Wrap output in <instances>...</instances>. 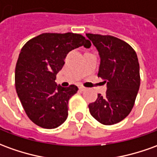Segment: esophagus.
<instances>
[{
    "instance_id": "esophagus-1",
    "label": "esophagus",
    "mask_w": 157,
    "mask_h": 157,
    "mask_svg": "<svg viewBox=\"0 0 157 157\" xmlns=\"http://www.w3.org/2000/svg\"><path fill=\"white\" fill-rule=\"evenodd\" d=\"M79 89L81 90V91H86V87H85V86H80V87H79Z\"/></svg>"
}]
</instances>
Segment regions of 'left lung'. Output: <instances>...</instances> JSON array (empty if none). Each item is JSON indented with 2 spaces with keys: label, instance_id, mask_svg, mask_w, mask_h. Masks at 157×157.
<instances>
[{
  "label": "left lung",
  "instance_id": "1",
  "mask_svg": "<svg viewBox=\"0 0 157 157\" xmlns=\"http://www.w3.org/2000/svg\"><path fill=\"white\" fill-rule=\"evenodd\" d=\"M100 55L98 76L107 83L105 96L98 94L88 105L91 115L104 125L120 122L131 112L140 86V63L134 49L112 36L86 34Z\"/></svg>",
  "mask_w": 157,
  "mask_h": 157
}]
</instances>
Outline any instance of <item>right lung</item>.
Listing matches in <instances>:
<instances>
[{"label": "right lung", "instance_id": "right-lung-1", "mask_svg": "<svg viewBox=\"0 0 157 157\" xmlns=\"http://www.w3.org/2000/svg\"><path fill=\"white\" fill-rule=\"evenodd\" d=\"M91 42L80 34L43 33L22 48L15 68V87L26 115L40 128L52 129L68 117L69 100L78 91L55 84L68 52Z\"/></svg>", "mask_w": 157, "mask_h": 157}]
</instances>
